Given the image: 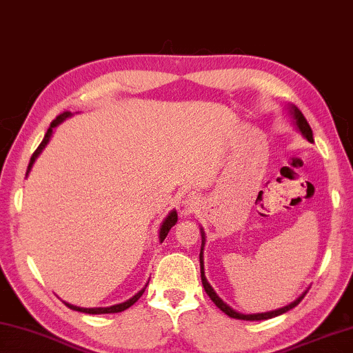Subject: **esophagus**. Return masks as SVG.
I'll use <instances>...</instances> for the list:
<instances>
[{"label":"esophagus","mask_w":353,"mask_h":353,"mask_svg":"<svg viewBox=\"0 0 353 353\" xmlns=\"http://www.w3.org/2000/svg\"><path fill=\"white\" fill-rule=\"evenodd\" d=\"M198 205H199V199L196 194L192 192L181 193L177 196V210H179V214L183 216L192 215L193 212L198 209Z\"/></svg>","instance_id":"1"}]
</instances>
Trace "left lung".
Segmentation results:
<instances>
[{
  "label": "left lung",
  "instance_id": "1",
  "mask_svg": "<svg viewBox=\"0 0 353 353\" xmlns=\"http://www.w3.org/2000/svg\"><path fill=\"white\" fill-rule=\"evenodd\" d=\"M290 114H292L295 125H297L299 132L301 133V135H303V137H305L310 143L314 141V139H312V130H311L310 124H307V121L305 119V116L301 114V111H300L295 105H290ZM201 237H203V243H201V253H199L201 281H203V286H204L205 294L209 295L210 300L214 301V303H215L218 307H220V310H221L223 312H225V314H228L229 317L240 319V321H265V319H272V317H276V316H279V314H284V312H288L289 310H292V307L297 306V305L300 303V301L303 300V297H305V294H306V292L301 294L300 297H299L297 300H295V301H292V303H290V305L284 306V307H279V310H275V311L257 312V314H242V312L234 311L231 306H228V305L225 303V301H223L220 297H218L216 292L214 290V288H212L210 284L207 283L205 275H204V253H203V251H204V243H205V234H204V229H203V228H201Z\"/></svg>",
  "mask_w": 353,
  "mask_h": 353
}]
</instances>
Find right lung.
Wrapping results in <instances>:
<instances>
[{
	"instance_id": "obj_1",
	"label": "right lung",
	"mask_w": 353,
	"mask_h": 353,
	"mask_svg": "<svg viewBox=\"0 0 353 353\" xmlns=\"http://www.w3.org/2000/svg\"><path fill=\"white\" fill-rule=\"evenodd\" d=\"M69 116H70V111H64V113H61L59 116H56V119L52 122V124H50L48 130H47V133H46V137H43V139H42V143L39 144V148L36 149V152L32 154V157H31L30 165H28V170H26V177H28V174H30L31 168H32V165H34V161H36L37 157L41 155V152H42L43 149H46V146H47L48 141H50V138H52V135H53V130H54V128L58 127V125L61 124V122L65 121L67 117H69ZM176 223H177V212H176V210H172L171 214L165 218L163 223H161V226H160V232H159V240H160V243L163 242V240L166 239L168 232H170V229H171L172 226H174ZM144 289H146V288H143L141 290H139V292H138L137 295H133L132 299H128L127 301H124V303L113 305V306H106V307H80V306H75V305L67 303V301H64V303H65V306H67V307H70V310H74V311H80V312H85V314H113V312H121V311L127 310V307H130L133 303H137L138 299L141 297V295H143Z\"/></svg>"
}]
</instances>
